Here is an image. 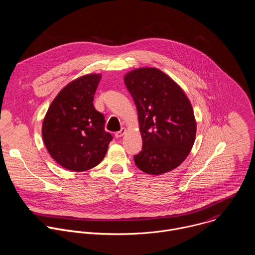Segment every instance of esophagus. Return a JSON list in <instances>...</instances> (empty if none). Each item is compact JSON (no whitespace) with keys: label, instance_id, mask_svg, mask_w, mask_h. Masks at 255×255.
<instances>
[{"label":"esophagus","instance_id":"1","mask_svg":"<svg viewBox=\"0 0 255 255\" xmlns=\"http://www.w3.org/2000/svg\"><path fill=\"white\" fill-rule=\"evenodd\" d=\"M125 132H126V129H125V128H122L120 131H118V132L115 133V137H116V138H120V137H122V136L125 134Z\"/></svg>","mask_w":255,"mask_h":255}]
</instances>
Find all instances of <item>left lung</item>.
I'll return each instance as SVG.
<instances>
[{
	"mask_svg": "<svg viewBox=\"0 0 255 255\" xmlns=\"http://www.w3.org/2000/svg\"><path fill=\"white\" fill-rule=\"evenodd\" d=\"M124 83L137 108L143 143L134 155L135 164L153 175L174 169L187 158L196 138L191 102L173 80L154 67L129 71Z\"/></svg>",
	"mask_w": 255,
	"mask_h": 255,
	"instance_id": "8db88e82",
	"label": "left lung"
}]
</instances>
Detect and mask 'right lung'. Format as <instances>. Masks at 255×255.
Segmentation results:
<instances>
[{
	"label": "right lung",
	"mask_w": 255,
	"mask_h": 255,
	"mask_svg": "<svg viewBox=\"0 0 255 255\" xmlns=\"http://www.w3.org/2000/svg\"><path fill=\"white\" fill-rule=\"evenodd\" d=\"M101 75H86L66 85L52 101L42 124V137L51 157L62 167L85 171L105 157L112 135L105 117L94 107Z\"/></svg>",
	"instance_id": "1"
}]
</instances>
